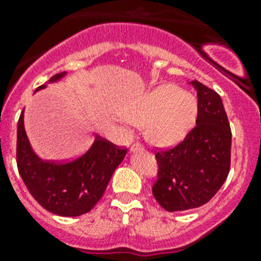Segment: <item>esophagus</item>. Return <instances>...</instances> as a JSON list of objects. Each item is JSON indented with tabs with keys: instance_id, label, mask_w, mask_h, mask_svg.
I'll return each mask as SVG.
<instances>
[{
	"instance_id": "34e87169",
	"label": "esophagus",
	"mask_w": 261,
	"mask_h": 261,
	"mask_svg": "<svg viewBox=\"0 0 261 261\" xmlns=\"http://www.w3.org/2000/svg\"><path fill=\"white\" fill-rule=\"evenodd\" d=\"M142 149H144V146H142V145L140 144V142H135V144L132 145V147H130V150H132V151L142 150Z\"/></svg>"
}]
</instances>
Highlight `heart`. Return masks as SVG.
Wrapping results in <instances>:
<instances>
[{
	"mask_svg": "<svg viewBox=\"0 0 261 261\" xmlns=\"http://www.w3.org/2000/svg\"><path fill=\"white\" fill-rule=\"evenodd\" d=\"M126 119L144 126L147 140L158 146H171L190 132L197 115V102L174 85H161L126 105Z\"/></svg>",
	"mask_w": 261,
	"mask_h": 261,
	"instance_id": "heart-1",
	"label": "heart"
}]
</instances>
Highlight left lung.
<instances>
[{
  "label": "left lung",
  "mask_w": 261,
  "mask_h": 261,
  "mask_svg": "<svg viewBox=\"0 0 261 261\" xmlns=\"http://www.w3.org/2000/svg\"><path fill=\"white\" fill-rule=\"evenodd\" d=\"M196 126L183 141L155 154L158 179L153 195L167 212L199 208L218 192L230 171L231 129L222 99L199 81Z\"/></svg>",
  "instance_id": "8db88e82"
}]
</instances>
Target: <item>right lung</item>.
<instances>
[{
  "label": "right lung",
  "mask_w": 261,
  "mask_h": 261,
  "mask_svg": "<svg viewBox=\"0 0 261 261\" xmlns=\"http://www.w3.org/2000/svg\"><path fill=\"white\" fill-rule=\"evenodd\" d=\"M66 71L53 75L48 84L61 80ZM41 85L36 89H45ZM126 149L95 136L89 150L68 162L43 161L27 138L23 112L18 121V171L32 197L44 209L57 216L77 217L90 212L102 199L111 176L123 162Z\"/></svg>",
  "instance_id": "right-lung-1"
}]
</instances>
